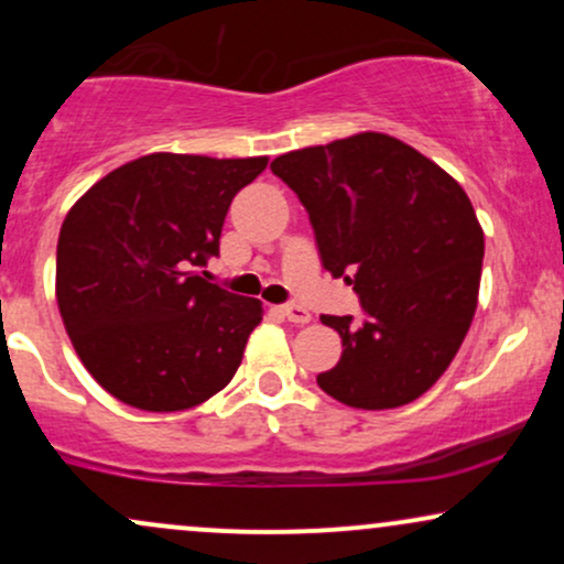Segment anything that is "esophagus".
Wrapping results in <instances>:
<instances>
[{"mask_svg": "<svg viewBox=\"0 0 564 564\" xmlns=\"http://www.w3.org/2000/svg\"><path fill=\"white\" fill-rule=\"evenodd\" d=\"M281 310H283V315H286L291 323H296V326H304V323L313 321L310 310L307 307H300V304H286V307H281Z\"/></svg>", "mask_w": 564, "mask_h": 564, "instance_id": "34e87169", "label": "esophagus"}]
</instances>
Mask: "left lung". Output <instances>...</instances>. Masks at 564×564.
<instances>
[{"label":"left lung","instance_id":"left-lung-1","mask_svg":"<svg viewBox=\"0 0 564 564\" xmlns=\"http://www.w3.org/2000/svg\"><path fill=\"white\" fill-rule=\"evenodd\" d=\"M307 209L321 262L364 304L323 315L341 358L318 384L364 411L413 403L456 358L477 310L485 236L464 187L381 132L302 148L270 164Z\"/></svg>","mask_w":564,"mask_h":564}]
</instances>
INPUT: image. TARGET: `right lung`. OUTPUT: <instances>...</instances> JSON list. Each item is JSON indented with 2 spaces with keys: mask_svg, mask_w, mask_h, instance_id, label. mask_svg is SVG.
I'll use <instances>...</instances> for the list:
<instances>
[{
  "mask_svg": "<svg viewBox=\"0 0 564 564\" xmlns=\"http://www.w3.org/2000/svg\"><path fill=\"white\" fill-rule=\"evenodd\" d=\"M268 156L151 153L70 206L57 238L55 296L84 368L140 411L200 405L228 387L262 302L200 278L219 254L230 200Z\"/></svg>",
  "mask_w": 564,
  "mask_h": 564,
  "instance_id": "1",
  "label": "right lung"
}]
</instances>
